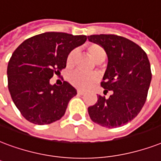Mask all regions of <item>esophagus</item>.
Wrapping results in <instances>:
<instances>
[{
  "mask_svg": "<svg viewBox=\"0 0 161 161\" xmlns=\"http://www.w3.org/2000/svg\"><path fill=\"white\" fill-rule=\"evenodd\" d=\"M85 94V92L84 91H82V90H78V94L79 95H83V94Z\"/></svg>",
  "mask_w": 161,
  "mask_h": 161,
  "instance_id": "1",
  "label": "esophagus"
}]
</instances>
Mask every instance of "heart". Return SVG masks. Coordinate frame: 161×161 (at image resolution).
Wrapping results in <instances>:
<instances>
[{
	"label": "heart",
	"mask_w": 161,
	"mask_h": 161,
	"mask_svg": "<svg viewBox=\"0 0 161 161\" xmlns=\"http://www.w3.org/2000/svg\"><path fill=\"white\" fill-rule=\"evenodd\" d=\"M87 51L89 56L94 60L96 63H100L105 61L106 57V53L104 48L99 44L96 43H90L87 45ZM77 51L73 50L68 54L67 58V68H72L75 63ZM98 80L96 75L94 74H85L81 72H74L69 76V82L72 85L82 90L89 89L94 83H95Z\"/></svg>",
	"instance_id": "b5f03b06"
}]
</instances>
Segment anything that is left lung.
I'll return each mask as SVG.
<instances>
[{"label": "left lung", "instance_id": "8db88e82", "mask_svg": "<svg viewBox=\"0 0 161 161\" xmlns=\"http://www.w3.org/2000/svg\"><path fill=\"white\" fill-rule=\"evenodd\" d=\"M89 41L104 48L108 65L101 82L108 99L98 95L97 102L88 108L94 122L113 128L127 124L138 116L147 99L151 82L147 54L136 43L116 34H94Z\"/></svg>", "mask_w": 161, "mask_h": 161}]
</instances>
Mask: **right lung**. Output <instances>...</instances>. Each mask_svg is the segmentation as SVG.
I'll return each mask as SVG.
<instances>
[{
  "mask_svg": "<svg viewBox=\"0 0 161 161\" xmlns=\"http://www.w3.org/2000/svg\"><path fill=\"white\" fill-rule=\"evenodd\" d=\"M86 35L46 32L24 40L7 66L8 89L22 116L36 125L51 124L64 116L77 90L67 81L51 85L50 79L67 66L68 54Z\"/></svg>",
  "mask_w": 161,
  "mask_h": 161,
  "instance_id": "obj_1",
  "label": "right lung"
}]
</instances>
